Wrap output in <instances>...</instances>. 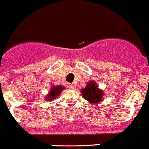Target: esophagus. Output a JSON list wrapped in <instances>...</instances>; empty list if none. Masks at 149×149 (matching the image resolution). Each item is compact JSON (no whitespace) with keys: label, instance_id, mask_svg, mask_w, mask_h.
Listing matches in <instances>:
<instances>
[{"label":"esophagus","instance_id":"1","mask_svg":"<svg viewBox=\"0 0 149 149\" xmlns=\"http://www.w3.org/2000/svg\"><path fill=\"white\" fill-rule=\"evenodd\" d=\"M68 85V88H69L70 89H74V88H76V87H75V84H73V83H69Z\"/></svg>","mask_w":149,"mask_h":149}]
</instances>
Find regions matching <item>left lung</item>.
<instances>
[{"instance_id":"obj_1","label":"left lung","mask_w":149,"mask_h":149,"mask_svg":"<svg viewBox=\"0 0 149 149\" xmlns=\"http://www.w3.org/2000/svg\"><path fill=\"white\" fill-rule=\"evenodd\" d=\"M83 98L91 104H98L104 98V91L99 88L95 81H90L86 87L81 90Z\"/></svg>"}]
</instances>
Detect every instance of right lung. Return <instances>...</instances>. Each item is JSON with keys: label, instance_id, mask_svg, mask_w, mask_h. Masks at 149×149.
Masks as SVG:
<instances>
[{"label": "right lung", "instance_id": "add662e5", "mask_svg": "<svg viewBox=\"0 0 149 149\" xmlns=\"http://www.w3.org/2000/svg\"><path fill=\"white\" fill-rule=\"evenodd\" d=\"M65 89V87L62 86V85H53V84L50 87L49 93L45 96V100L46 101H53L57 96H59L60 93H61V91Z\"/></svg>", "mask_w": 149, "mask_h": 149}]
</instances>
